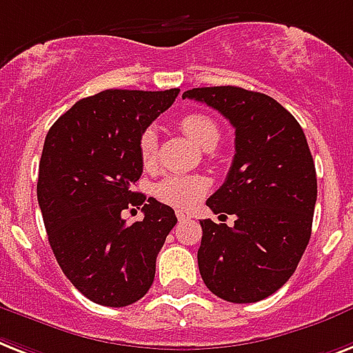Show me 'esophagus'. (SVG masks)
<instances>
[{
	"label": "esophagus",
	"instance_id": "34e87169",
	"mask_svg": "<svg viewBox=\"0 0 353 353\" xmlns=\"http://www.w3.org/2000/svg\"><path fill=\"white\" fill-rule=\"evenodd\" d=\"M176 219H179V221H188V219H191V215L184 210H176Z\"/></svg>",
	"mask_w": 353,
	"mask_h": 353
}]
</instances>
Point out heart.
<instances>
[{
	"label": "heart",
	"mask_w": 353,
	"mask_h": 353,
	"mask_svg": "<svg viewBox=\"0 0 353 353\" xmlns=\"http://www.w3.org/2000/svg\"><path fill=\"white\" fill-rule=\"evenodd\" d=\"M180 129L196 145L213 149L221 140V128L213 118L191 112L180 120ZM138 157L145 169H151L159 157V137L154 129H145L138 138ZM208 180L202 176H168L154 185V194L163 204L174 208H193L208 193Z\"/></svg>",
	"instance_id": "heart-1"
}]
</instances>
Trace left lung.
<instances>
[{
	"label": "left lung",
	"instance_id": "1",
	"mask_svg": "<svg viewBox=\"0 0 353 353\" xmlns=\"http://www.w3.org/2000/svg\"><path fill=\"white\" fill-rule=\"evenodd\" d=\"M182 98L208 103L235 128L230 173L205 204L236 221H200L202 281L230 303L262 301L292 277L312 236L317 174L303 128L277 100L242 87H199Z\"/></svg>",
	"mask_w": 353,
	"mask_h": 353
}]
</instances>
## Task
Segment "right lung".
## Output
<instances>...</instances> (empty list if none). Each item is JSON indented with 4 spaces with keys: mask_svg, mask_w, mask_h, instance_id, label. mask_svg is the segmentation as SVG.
<instances>
[{
    "mask_svg": "<svg viewBox=\"0 0 353 353\" xmlns=\"http://www.w3.org/2000/svg\"><path fill=\"white\" fill-rule=\"evenodd\" d=\"M179 92L107 89L76 101L47 132L39 210L61 272L92 303L129 306L153 284L157 255L176 216L132 191L143 169L138 138ZM129 205H143V221H123Z\"/></svg>",
    "mask_w": 353,
    "mask_h": 353,
    "instance_id": "add662e5",
    "label": "right lung"
}]
</instances>
